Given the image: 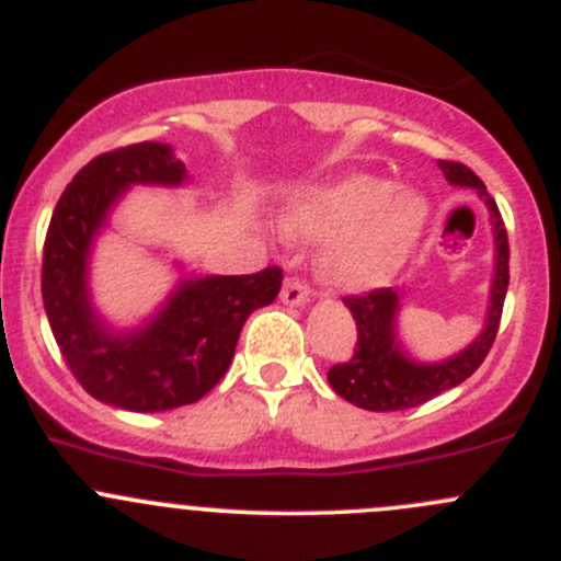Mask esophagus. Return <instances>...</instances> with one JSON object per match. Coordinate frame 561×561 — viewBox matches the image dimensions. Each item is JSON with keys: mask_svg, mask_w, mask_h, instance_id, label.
<instances>
[{"mask_svg": "<svg viewBox=\"0 0 561 561\" xmlns=\"http://www.w3.org/2000/svg\"><path fill=\"white\" fill-rule=\"evenodd\" d=\"M282 301L287 307H304L309 301V287L307 282L298 279V276H287L285 285H282Z\"/></svg>", "mask_w": 561, "mask_h": 561, "instance_id": "34e87169", "label": "esophagus"}]
</instances>
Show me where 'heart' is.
Segmentation results:
<instances>
[{"mask_svg": "<svg viewBox=\"0 0 561 561\" xmlns=\"http://www.w3.org/2000/svg\"><path fill=\"white\" fill-rule=\"evenodd\" d=\"M426 222V197L393 192L390 181L364 173L293 197L285 214L293 233L331 241L322 268L342 290L386 285L410 257Z\"/></svg>", "mask_w": 561, "mask_h": 561, "instance_id": "b5f03b06", "label": "heart"}]
</instances>
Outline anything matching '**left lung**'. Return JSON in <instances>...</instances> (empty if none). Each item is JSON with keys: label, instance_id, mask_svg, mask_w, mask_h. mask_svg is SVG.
I'll use <instances>...</instances> for the list:
<instances>
[{"label": "left lung", "instance_id": "1", "mask_svg": "<svg viewBox=\"0 0 561 561\" xmlns=\"http://www.w3.org/2000/svg\"><path fill=\"white\" fill-rule=\"evenodd\" d=\"M445 179L456 186H472L483 197L491 211L494 225V279H491V304L485 325L480 336L467 350L439 364H417L404 355L399 339H396V317H399V293L382 287V290L364 293V296H347L344 307L353 312L358 342H355L353 358L328 369V382L342 399L360 410L371 412H396L410 410L434 399L443 390L461 386L467 377L478 371L483 358L494 344L500 331L502 307H505L507 282H511V247H507V230L494 197L485 192V184L461 162L439 160Z\"/></svg>", "mask_w": 561, "mask_h": 561}]
</instances>
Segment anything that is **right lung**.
<instances>
[{"label": "right lung", "instance_id": "1", "mask_svg": "<svg viewBox=\"0 0 561 561\" xmlns=\"http://www.w3.org/2000/svg\"><path fill=\"white\" fill-rule=\"evenodd\" d=\"M184 162L154 140L94 157L61 192L43 247V304L72 377L98 401L133 412L195 404L228 371L247 317L268 307L282 268L184 279L135 331H113L89 301L87 265L113 203L133 184L179 186Z\"/></svg>", "mask_w": 561, "mask_h": 561}]
</instances>
